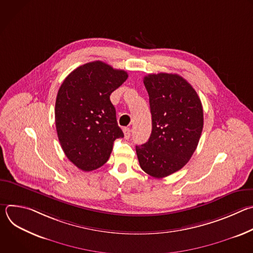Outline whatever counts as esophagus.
I'll return each instance as SVG.
<instances>
[{
  "mask_svg": "<svg viewBox=\"0 0 253 253\" xmlns=\"http://www.w3.org/2000/svg\"><path fill=\"white\" fill-rule=\"evenodd\" d=\"M123 133H124V137L126 139H129L130 138V135H131V130L130 128H123Z\"/></svg>",
  "mask_w": 253,
  "mask_h": 253,
  "instance_id": "esophagus-1",
  "label": "esophagus"
}]
</instances>
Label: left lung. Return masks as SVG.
<instances>
[{
    "instance_id": "left-lung-1",
    "label": "left lung",
    "mask_w": 253,
    "mask_h": 253,
    "mask_svg": "<svg viewBox=\"0 0 253 253\" xmlns=\"http://www.w3.org/2000/svg\"><path fill=\"white\" fill-rule=\"evenodd\" d=\"M149 95L152 132L136 146L140 167L163 178L181 169L193 155L203 129L201 101L177 74H149L143 79Z\"/></svg>"
}]
</instances>
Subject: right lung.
Returning a JSON list of instances; mask_svg holds the SVG:
<instances>
[{"label":"right lung","instance_id":"right-lung-1","mask_svg":"<svg viewBox=\"0 0 253 253\" xmlns=\"http://www.w3.org/2000/svg\"><path fill=\"white\" fill-rule=\"evenodd\" d=\"M127 78L126 71L95 61L72 71L63 81L55 104L56 129L65 155L79 169L104 165L114 141L124 137L110 95Z\"/></svg>","mask_w":253,"mask_h":253}]
</instances>
